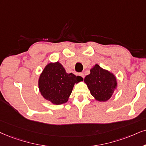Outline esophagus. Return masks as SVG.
<instances>
[{
    "mask_svg": "<svg viewBox=\"0 0 146 146\" xmlns=\"http://www.w3.org/2000/svg\"><path fill=\"white\" fill-rule=\"evenodd\" d=\"M79 75H80V76L81 77H83V78H84V73H79Z\"/></svg>",
    "mask_w": 146,
    "mask_h": 146,
    "instance_id": "1",
    "label": "esophagus"
}]
</instances>
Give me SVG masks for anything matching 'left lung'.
Returning a JSON list of instances; mask_svg holds the SVG:
<instances>
[{"label": "left lung", "mask_w": 146, "mask_h": 146, "mask_svg": "<svg viewBox=\"0 0 146 146\" xmlns=\"http://www.w3.org/2000/svg\"><path fill=\"white\" fill-rule=\"evenodd\" d=\"M86 75L84 82L96 100L106 102L117 89V77L114 73L96 64Z\"/></svg>", "instance_id": "left-lung-1"}]
</instances>
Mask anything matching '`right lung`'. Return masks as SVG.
I'll return each instance as SVG.
<instances>
[{"label": "right lung", "mask_w": 146, "mask_h": 146, "mask_svg": "<svg viewBox=\"0 0 146 146\" xmlns=\"http://www.w3.org/2000/svg\"><path fill=\"white\" fill-rule=\"evenodd\" d=\"M84 79L73 73H67L57 61L48 63L38 79L39 91L43 98L55 105L67 102L75 84Z\"/></svg>", "instance_id": "obj_1"}]
</instances>
